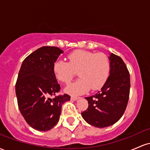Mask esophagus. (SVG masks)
Returning a JSON list of instances; mask_svg holds the SVG:
<instances>
[{
  "label": "esophagus",
  "mask_w": 150,
  "mask_h": 150,
  "mask_svg": "<svg viewBox=\"0 0 150 150\" xmlns=\"http://www.w3.org/2000/svg\"><path fill=\"white\" fill-rule=\"evenodd\" d=\"M77 99H79V97H75V96H72V97H71V100L76 101Z\"/></svg>",
  "instance_id": "1"
}]
</instances>
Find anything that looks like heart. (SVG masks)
<instances>
[{
    "mask_svg": "<svg viewBox=\"0 0 150 150\" xmlns=\"http://www.w3.org/2000/svg\"><path fill=\"white\" fill-rule=\"evenodd\" d=\"M69 62L57 61L53 65L55 75L63 83L69 84L76 76L80 79L67 87L72 94H81L101 89L106 83L111 70V62L107 55L85 50H75L68 56Z\"/></svg>",
    "mask_w": 150,
    "mask_h": 150,
    "instance_id": "b5f03b06",
    "label": "heart"
}]
</instances>
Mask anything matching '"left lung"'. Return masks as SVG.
Here are the masks:
<instances>
[{
	"label": "left lung",
	"mask_w": 150,
	"mask_h": 150,
	"mask_svg": "<svg viewBox=\"0 0 150 150\" xmlns=\"http://www.w3.org/2000/svg\"><path fill=\"white\" fill-rule=\"evenodd\" d=\"M111 70L106 83L97 94L86 97L88 108L82 116L89 124L97 128L112 125L126 109L130 95V73L120 56L111 53Z\"/></svg>",
	"instance_id": "8db88e82"
}]
</instances>
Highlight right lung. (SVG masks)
<instances>
[{"instance_id":"obj_1","label":"right lung","mask_w":150,"mask_h":150,"mask_svg":"<svg viewBox=\"0 0 150 150\" xmlns=\"http://www.w3.org/2000/svg\"><path fill=\"white\" fill-rule=\"evenodd\" d=\"M62 53L55 46L39 48L24 60L19 71L15 84L19 109L29 125L39 131L57 124L62 104L70 99L67 94L56 96L61 86L53 65Z\"/></svg>"}]
</instances>
